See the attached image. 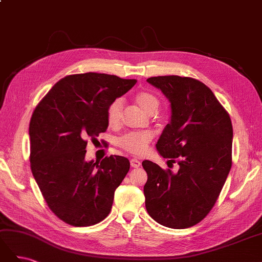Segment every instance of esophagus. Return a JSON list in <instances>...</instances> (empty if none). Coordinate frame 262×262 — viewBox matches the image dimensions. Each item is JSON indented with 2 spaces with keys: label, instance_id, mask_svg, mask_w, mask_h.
I'll list each match as a JSON object with an SVG mask.
<instances>
[{
  "label": "esophagus",
  "instance_id": "1",
  "mask_svg": "<svg viewBox=\"0 0 262 262\" xmlns=\"http://www.w3.org/2000/svg\"><path fill=\"white\" fill-rule=\"evenodd\" d=\"M130 164H131L132 167H134V168H138V167H140V166H141V162L136 160V158H132V160L130 161Z\"/></svg>",
  "mask_w": 262,
  "mask_h": 262
}]
</instances>
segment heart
<instances>
[{
  "label": "heart",
  "mask_w": 262,
  "mask_h": 262,
  "mask_svg": "<svg viewBox=\"0 0 262 262\" xmlns=\"http://www.w3.org/2000/svg\"><path fill=\"white\" fill-rule=\"evenodd\" d=\"M137 104L148 115L157 113L160 107V100L154 94L149 92H139L136 95ZM123 101L117 98L107 108V122L109 126L116 128L121 122ZM153 140V133L150 131H133L129 132L119 139V146L132 154H143L148 143Z\"/></svg>",
  "instance_id": "heart-1"
}]
</instances>
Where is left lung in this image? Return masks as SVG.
I'll list each match as a JSON object with an SVG mask.
<instances>
[{
	"label": "left lung",
	"instance_id": "8db88e82",
	"mask_svg": "<svg viewBox=\"0 0 262 262\" xmlns=\"http://www.w3.org/2000/svg\"><path fill=\"white\" fill-rule=\"evenodd\" d=\"M147 82L170 101V122L156 148L179 169L172 172L143 161L145 207L161 225L191 227L212 210L231 170V118L209 87L194 78L167 75Z\"/></svg>",
	"mask_w": 262,
	"mask_h": 262
}]
</instances>
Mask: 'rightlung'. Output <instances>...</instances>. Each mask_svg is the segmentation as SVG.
Returning <instances> with one entry per match:
<instances>
[{
    "label": "right lung",
    "mask_w": 262,
    "mask_h": 262,
    "mask_svg": "<svg viewBox=\"0 0 262 262\" xmlns=\"http://www.w3.org/2000/svg\"><path fill=\"white\" fill-rule=\"evenodd\" d=\"M104 73L73 74L55 83L29 123L30 168L49 209L73 226L107 217L115 190L130 169L123 156L86 162L87 141L108 128L107 108L136 85Z\"/></svg>",
    "instance_id": "right-lung-1"
}]
</instances>
